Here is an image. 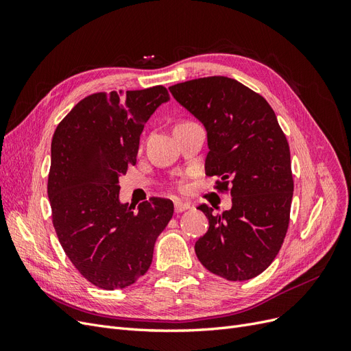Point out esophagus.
<instances>
[{
	"instance_id": "obj_1",
	"label": "esophagus",
	"mask_w": 351,
	"mask_h": 351,
	"mask_svg": "<svg viewBox=\"0 0 351 351\" xmlns=\"http://www.w3.org/2000/svg\"><path fill=\"white\" fill-rule=\"evenodd\" d=\"M174 209H176L177 214H180V212L190 209V204H189V202H183V200H176L174 202Z\"/></svg>"
}]
</instances>
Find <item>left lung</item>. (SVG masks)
Segmentation results:
<instances>
[{
    "mask_svg": "<svg viewBox=\"0 0 351 351\" xmlns=\"http://www.w3.org/2000/svg\"><path fill=\"white\" fill-rule=\"evenodd\" d=\"M169 92L204 123L206 176L219 177L215 189L232 197L222 214L197 208L209 228L195 244L196 256L228 281L254 278L278 254L290 222V147L277 115L259 93L224 76L177 83Z\"/></svg>",
    "mask_w": 351,
    "mask_h": 351,
    "instance_id": "obj_1",
    "label": "left lung"
}]
</instances>
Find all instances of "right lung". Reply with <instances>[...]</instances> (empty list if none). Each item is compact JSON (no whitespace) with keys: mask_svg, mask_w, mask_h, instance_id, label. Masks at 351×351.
Wrapping results in <instances>:
<instances>
[{"mask_svg":"<svg viewBox=\"0 0 351 351\" xmlns=\"http://www.w3.org/2000/svg\"><path fill=\"white\" fill-rule=\"evenodd\" d=\"M168 99L164 86L92 93L52 136V224L71 263L102 290L124 289L146 274L173 218L169 199L151 197L137 210L119 200V178L136 164L145 123Z\"/></svg>","mask_w":351,"mask_h":351,"instance_id":"obj_1","label":"right lung"}]
</instances>
